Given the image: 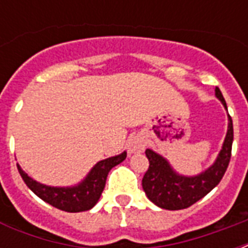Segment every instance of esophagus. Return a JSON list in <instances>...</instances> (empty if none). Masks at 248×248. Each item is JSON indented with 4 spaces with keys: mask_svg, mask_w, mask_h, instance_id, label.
<instances>
[{
    "mask_svg": "<svg viewBox=\"0 0 248 248\" xmlns=\"http://www.w3.org/2000/svg\"><path fill=\"white\" fill-rule=\"evenodd\" d=\"M146 142L145 140L140 137V135H135L127 143V149H129L130 154H140L142 151L145 150Z\"/></svg>",
    "mask_w": 248,
    "mask_h": 248,
    "instance_id": "obj_1",
    "label": "esophagus"
}]
</instances>
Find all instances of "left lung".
<instances>
[{"instance_id":"8db88e82","label":"left lung","mask_w":248,"mask_h":248,"mask_svg":"<svg viewBox=\"0 0 248 248\" xmlns=\"http://www.w3.org/2000/svg\"><path fill=\"white\" fill-rule=\"evenodd\" d=\"M215 95L227 110V105L219 87L215 89ZM232 140V119L229 115V129L217 161L207 170L194 177L179 175L163 156L147 149L146 156L150 165L142 179V187L147 198L158 207L165 210H182L190 207L204 195H207L223 178L231 158Z\"/></svg>"}]
</instances>
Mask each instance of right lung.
I'll use <instances>...</instances> for the list:
<instances>
[{"instance_id": "1", "label": "right lung", "mask_w": 248, "mask_h": 248, "mask_svg": "<svg viewBox=\"0 0 248 248\" xmlns=\"http://www.w3.org/2000/svg\"><path fill=\"white\" fill-rule=\"evenodd\" d=\"M124 159H126V151H124L119 155L99 161L79 185L71 187L46 186V185H42V183L31 179L19 167V165H17V167H18L19 174L24 179V182L26 183V186L42 201L51 204L53 207L60 208L62 211L81 213V211H86L95 206V203L98 202V199L105 188L108 171L114 166L124 162Z\"/></svg>"}]
</instances>
